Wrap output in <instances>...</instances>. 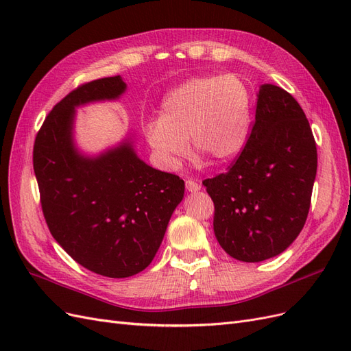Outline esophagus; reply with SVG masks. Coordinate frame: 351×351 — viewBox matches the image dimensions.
<instances>
[{"label":"esophagus","mask_w":351,"mask_h":351,"mask_svg":"<svg viewBox=\"0 0 351 351\" xmlns=\"http://www.w3.org/2000/svg\"><path fill=\"white\" fill-rule=\"evenodd\" d=\"M186 189L189 190V192H197V190H200V184L197 182H195L193 178H189V180H186Z\"/></svg>","instance_id":"1"}]
</instances>
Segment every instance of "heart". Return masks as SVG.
I'll return each mask as SVG.
<instances>
[{
    "mask_svg": "<svg viewBox=\"0 0 351 351\" xmlns=\"http://www.w3.org/2000/svg\"><path fill=\"white\" fill-rule=\"evenodd\" d=\"M252 119L249 84L234 73L209 74L180 84L161 105V117L143 124L147 145L164 167L176 168L192 151L217 162L237 156Z\"/></svg>",
    "mask_w": 351,
    "mask_h": 351,
    "instance_id": "heart-1",
    "label": "heart"
}]
</instances>
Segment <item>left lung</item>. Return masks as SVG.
I'll return each mask as SVG.
<instances>
[{
	"mask_svg": "<svg viewBox=\"0 0 351 351\" xmlns=\"http://www.w3.org/2000/svg\"><path fill=\"white\" fill-rule=\"evenodd\" d=\"M316 168V142L299 102L262 84L246 145L228 171L204 180L221 247L241 262L284 252L304 227Z\"/></svg>",
	"mask_w": 351,
	"mask_h": 351,
	"instance_id": "obj_1",
	"label": "left lung"
}]
</instances>
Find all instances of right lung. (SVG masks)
<instances>
[{
  "instance_id": "obj_1",
  "label": "right lung",
  "mask_w": 351,
  "mask_h": 351,
  "mask_svg": "<svg viewBox=\"0 0 351 351\" xmlns=\"http://www.w3.org/2000/svg\"><path fill=\"white\" fill-rule=\"evenodd\" d=\"M120 76L80 84L49 111L35 137L34 169L47 226L83 268L125 278L149 265L168 221L184 195V182L141 161L129 143L95 159L74 149V107L115 99Z\"/></svg>"
}]
</instances>
